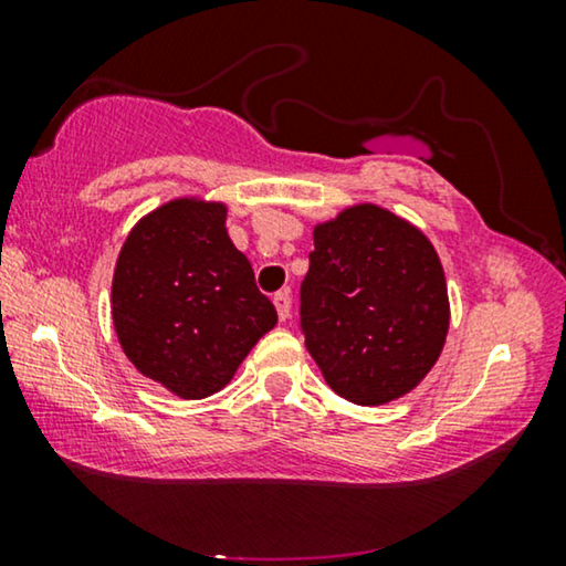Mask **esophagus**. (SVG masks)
I'll use <instances>...</instances> for the list:
<instances>
[{
	"mask_svg": "<svg viewBox=\"0 0 566 566\" xmlns=\"http://www.w3.org/2000/svg\"><path fill=\"white\" fill-rule=\"evenodd\" d=\"M273 304H275V312L281 316V322H285L291 316V293L289 291H277L273 296Z\"/></svg>",
	"mask_w": 566,
	"mask_h": 566,
	"instance_id": "esophagus-1",
	"label": "esophagus"
}]
</instances>
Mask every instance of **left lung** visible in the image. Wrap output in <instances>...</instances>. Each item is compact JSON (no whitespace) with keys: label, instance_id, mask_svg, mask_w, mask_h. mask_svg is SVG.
I'll use <instances>...</instances> for the list:
<instances>
[{"label":"left lung","instance_id":"8db88e82","mask_svg":"<svg viewBox=\"0 0 566 566\" xmlns=\"http://www.w3.org/2000/svg\"><path fill=\"white\" fill-rule=\"evenodd\" d=\"M301 329L324 381L363 407L389 405L430 374L451 304L436 247L376 203L314 227Z\"/></svg>","mask_w":566,"mask_h":566}]
</instances>
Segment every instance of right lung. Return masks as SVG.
<instances>
[{
	"mask_svg": "<svg viewBox=\"0 0 566 566\" xmlns=\"http://www.w3.org/2000/svg\"><path fill=\"white\" fill-rule=\"evenodd\" d=\"M113 327L126 358L180 399L221 391L277 324L250 260L227 231V203L175 198L128 231L113 273Z\"/></svg>",
	"mask_w": 566,
	"mask_h": 566,
	"instance_id": "add662e5",
	"label": "right lung"
}]
</instances>
